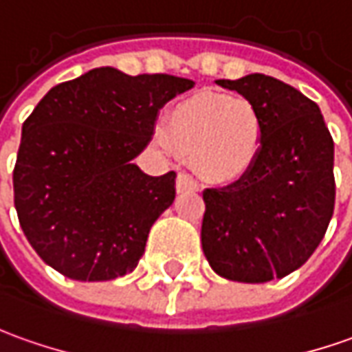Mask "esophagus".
<instances>
[{
    "label": "esophagus",
    "mask_w": 352,
    "mask_h": 352,
    "mask_svg": "<svg viewBox=\"0 0 352 352\" xmlns=\"http://www.w3.org/2000/svg\"><path fill=\"white\" fill-rule=\"evenodd\" d=\"M188 188H192V190H196L198 188V181H196L195 177L188 175V173H179L177 175V190L179 192H183V190H188Z\"/></svg>",
    "instance_id": "34e87169"
}]
</instances>
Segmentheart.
Listing matches in <instances>:
<instances>
[{
  "mask_svg": "<svg viewBox=\"0 0 352 352\" xmlns=\"http://www.w3.org/2000/svg\"><path fill=\"white\" fill-rule=\"evenodd\" d=\"M156 140L190 157L204 175L231 179L256 162L264 142L262 116L241 96L202 90L179 102L156 129Z\"/></svg>",
  "mask_w": 352,
  "mask_h": 352,
  "instance_id": "b5f03b06",
  "label": "heart"
}]
</instances>
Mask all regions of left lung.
I'll return each instance as SVG.
<instances>
[{
	"mask_svg": "<svg viewBox=\"0 0 352 352\" xmlns=\"http://www.w3.org/2000/svg\"><path fill=\"white\" fill-rule=\"evenodd\" d=\"M216 82L256 106L264 142L241 179L204 190L202 250L231 281L281 279L312 256L333 216V138L320 107L274 76Z\"/></svg>",
	"mask_w": 352,
	"mask_h": 352,
	"instance_id": "1",
	"label": "left lung"
}]
</instances>
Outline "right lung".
Returning <instances> with one entry per match:
<instances>
[{"label":"right lung","instance_id":"1","mask_svg":"<svg viewBox=\"0 0 352 352\" xmlns=\"http://www.w3.org/2000/svg\"><path fill=\"white\" fill-rule=\"evenodd\" d=\"M195 82L92 69L54 86L23 123L13 169L19 223L47 266L76 281L133 272L175 171L142 173L131 160L150 142L160 107Z\"/></svg>","mask_w":352,"mask_h":352}]
</instances>
